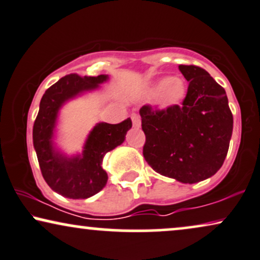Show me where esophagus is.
Instances as JSON below:
<instances>
[{"instance_id":"34e87169","label":"esophagus","mask_w":260,"mask_h":260,"mask_svg":"<svg viewBox=\"0 0 260 260\" xmlns=\"http://www.w3.org/2000/svg\"><path fill=\"white\" fill-rule=\"evenodd\" d=\"M132 122H133V127H136V128H139L140 127V117H139V115H137V114H133L132 116Z\"/></svg>"}]
</instances>
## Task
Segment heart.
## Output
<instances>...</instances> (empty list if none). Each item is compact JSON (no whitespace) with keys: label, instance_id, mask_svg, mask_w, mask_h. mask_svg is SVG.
Instances as JSON below:
<instances>
[{"label":"heart","instance_id":"heart-1","mask_svg":"<svg viewBox=\"0 0 260 260\" xmlns=\"http://www.w3.org/2000/svg\"><path fill=\"white\" fill-rule=\"evenodd\" d=\"M151 94H157V104L162 109H167L182 101L186 94V84L181 78L169 77L154 85L151 88Z\"/></svg>","mask_w":260,"mask_h":260}]
</instances>
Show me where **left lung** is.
<instances>
[{"mask_svg":"<svg viewBox=\"0 0 260 260\" xmlns=\"http://www.w3.org/2000/svg\"><path fill=\"white\" fill-rule=\"evenodd\" d=\"M188 90L182 106L140 109L146 136L144 158L154 172L182 183H196L218 172L228 153L233 115L221 85L197 66L180 64Z\"/></svg>","mask_w":260,"mask_h":260,"instance_id":"8db88e82","label":"left lung"}]
</instances>
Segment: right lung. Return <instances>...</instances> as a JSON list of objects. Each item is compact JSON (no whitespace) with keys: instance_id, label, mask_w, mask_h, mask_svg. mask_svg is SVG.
I'll return each instance as SVG.
<instances>
[{"instance_id":"add662e5","label":"right lung","mask_w":260,"mask_h":260,"mask_svg":"<svg viewBox=\"0 0 260 260\" xmlns=\"http://www.w3.org/2000/svg\"><path fill=\"white\" fill-rule=\"evenodd\" d=\"M109 75L61 78L43 94L34 124V146L45 182L58 194L71 199H86L104 188L108 174L102 168L104 156L123 143L132 127L127 119L121 123H97L88 133L83 151L67 154L58 149L55 138L60 110L66 103L93 92L107 83Z\"/></svg>"}]
</instances>
